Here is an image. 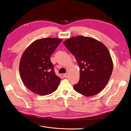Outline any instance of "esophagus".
Instances as JSON below:
<instances>
[{"label": "esophagus", "instance_id": "esophagus-1", "mask_svg": "<svg viewBox=\"0 0 131 131\" xmlns=\"http://www.w3.org/2000/svg\"><path fill=\"white\" fill-rule=\"evenodd\" d=\"M67 75H68V74L67 73H66V74H63V77H65V78H66L67 77Z\"/></svg>", "mask_w": 131, "mask_h": 131}]
</instances>
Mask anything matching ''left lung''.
I'll use <instances>...</instances> for the list:
<instances>
[{
    "label": "left lung",
    "instance_id": "8db88e82",
    "mask_svg": "<svg viewBox=\"0 0 131 131\" xmlns=\"http://www.w3.org/2000/svg\"><path fill=\"white\" fill-rule=\"evenodd\" d=\"M64 44L74 56L80 69L75 91L90 96L105 88L113 68L110 52L103 43L94 38L79 36L66 40Z\"/></svg>",
    "mask_w": 131,
    "mask_h": 131
}]
</instances>
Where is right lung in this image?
<instances>
[{"mask_svg": "<svg viewBox=\"0 0 131 131\" xmlns=\"http://www.w3.org/2000/svg\"><path fill=\"white\" fill-rule=\"evenodd\" d=\"M62 41L45 38L33 42L23 53L19 65L22 81L31 92L39 95L54 92L61 81L54 71L50 56Z\"/></svg>", "mask_w": 131, "mask_h": 131, "instance_id": "right-lung-1", "label": "right lung"}]
</instances>
